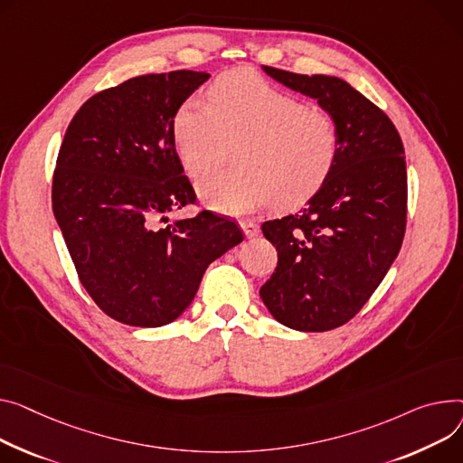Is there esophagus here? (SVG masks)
<instances>
[{
    "instance_id": "1",
    "label": "esophagus",
    "mask_w": 463,
    "mask_h": 463,
    "mask_svg": "<svg viewBox=\"0 0 463 463\" xmlns=\"http://www.w3.org/2000/svg\"><path fill=\"white\" fill-rule=\"evenodd\" d=\"M240 227H241L243 234L248 236V238H253V236L259 234V223H255V222H241Z\"/></svg>"
}]
</instances>
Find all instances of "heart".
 Returning <instances> with one entry per match:
<instances>
[{"mask_svg": "<svg viewBox=\"0 0 463 463\" xmlns=\"http://www.w3.org/2000/svg\"><path fill=\"white\" fill-rule=\"evenodd\" d=\"M204 106L184 102L173 118V139L182 167L203 176L218 167L229 145L238 171L199 182L197 194L210 210L241 215L271 201L292 208L320 190L341 156V130L320 109L271 87L250 71L220 76Z\"/></svg>", "mask_w": 463, "mask_h": 463, "instance_id": "b5f03b06", "label": "heart"}]
</instances>
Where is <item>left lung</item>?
I'll return each mask as SVG.
<instances>
[{
  "mask_svg": "<svg viewBox=\"0 0 463 463\" xmlns=\"http://www.w3.org/2000/svg\"><path fill=\"white\" fill-rule=\"evenodd\" d=\"M262 71L315 99L341 130V156L320 190L296 213L262 223L277 250L260 288L269 315L296 331H329L359 313L402 248L404 145L391 118L348 81Z\"/></svg>",
  "mask_w": 463,
  "mask_h": 463,
  "instance_id": "obj_1",
  "label": "left lung"
}]
</instances>
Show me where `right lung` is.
Here are the masks:
<instances>
[{
	"mask_svg": "<svg viewBox=\"0 0 463 463\" xmlns=\"http://www.w3.org/2000/svg\"><path fill=\"white\" fill-rule=\"evenodd\" d=\"M210 74L132 78L90 97L59 148L52 206L83 288L113 320L160 327L194 301L210 262L243 240L238 225L195 203L175 148L173 118Z\"/></svg>",
	"mask_w": 463,
	"mask_h": 463,
	"instance_id": "1",
	"label": "right lung"
}]
</instances>
